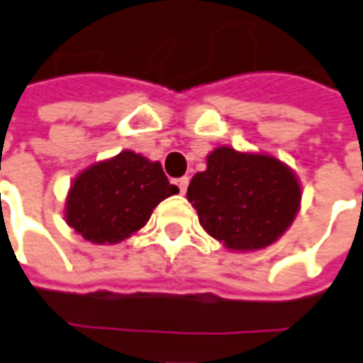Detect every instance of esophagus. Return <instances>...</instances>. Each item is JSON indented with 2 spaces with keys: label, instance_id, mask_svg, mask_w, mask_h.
<instances>
[{
  "label": "esophagus",
  "instance_id": "obj_1",
  "mask_svg": "<svg viewBox=\"0 0 363 363\" xmlns=\"http://www.w3.org/2000/svg\"><path fill=\"white\" fill-rule=\"evenodd\" d=\"M177 184H179V189H181L182 194H184V192H186V186H189V177H181V179L177 181Z\"/></svg>",
  "mask_w": 363,
  "mask_h": 363
}]
</instances>
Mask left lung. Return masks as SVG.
<instances>
[{
	"instance_id": "obj_1",
	"label": "left lung",
	"mask_w": 363,
	"mask_h": 363,
	"mask_svg": "<svg viewBox=\"0 0 363 363\" xmlns=\"http://www.w3.org/2000/svg\"><path fill=\"white\" fill-rule=\"evenodd\" d=\"M186 196L212 238L235 252H253L277 242L293 224L301 186L275 157L218 147L206 171L192 177Z\"/></svg>"
}]
</instances>
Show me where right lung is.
I'll list each match as a JSON object with an SVG mask.
<instances>
[{
    "label": "right lung",
    "mask_w": 363,
    "mask_h": 363,
    "mask_svg": "<svg viewBox=\"0 0 363 363\" xmlns=\"http://www.w3.org/2000/svg\"><path fill=\"white\" fill-rule=\"evenodd\" d=\"M177 192L159 161L121 151L76 177L65 218L88 242L118 243L141 230L153 208Z\"/></svg>",
    "instance_id": "obj_1"
}]
</instances>
